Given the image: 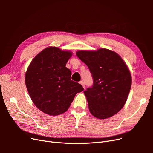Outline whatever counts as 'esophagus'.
Wrapping results in <instances>:
<instances>
[{
	"mask_svg": "<svg viewBox=\"0 0 153 153\" xmlns=\"http://www.w3.org/2000/svg\"><path fill=\"white\" fill-rule=\"evenodd\" d=\"M80 84L83 86V87H84V89H85V84H84V82H83V81H80Z\"/></svg>",
	"mask_w": 153,
	"mask_h": 153,
	"instance_id": "1",
	"label": "esophagus"
}]
</instances>
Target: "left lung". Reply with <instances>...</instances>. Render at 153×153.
<instances>
[{
	"label": "left lung",
	"instance_id": "obj_1",
	"mask_svg": "<svg viewBox=\"0 0 153 153\" xmlns=\"http://www.w3.org/2000/svg\"><path fill=\"white\" fill-rule=\"evenodd\" d=\"M76 55L93 78V85L84 92L91 114L100 119L113 116L123 108L131 89V76L126 63L117 53L105 48L79 50Z\"/></svg>",
	"mask_w": 153,
	"mask_h": 153
}]
</instances>
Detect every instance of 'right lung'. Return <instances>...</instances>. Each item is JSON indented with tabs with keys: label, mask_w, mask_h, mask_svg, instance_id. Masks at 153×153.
I'll return each instance as SVG.
<instances>
[{
	"label": "right lung",
	"mask_w": 153,
	"mask_h": 153,
	"mask_svg": "<svg viewBox=\"0 0 153 153\" xmlns=\"http://www.w3.org/2000/svg\"><path fill=\"white\" fill-rule=\"evenodd\" d=\"M72 56L70 51L47 47L32 59L25 73L27 91L36 106L50 115H58L68 110L82 85L71 80L66 67Z\"/></svg>",
	"instance_id": "right-lung-1"
}]
</instances>
